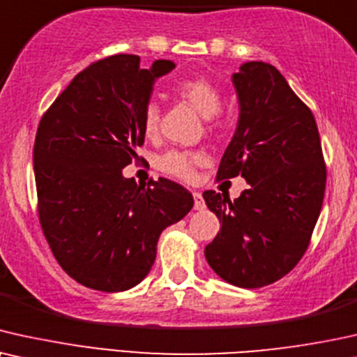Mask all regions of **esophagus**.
<instances>
[{"label":"esophagus","instance_id":"34e87169","mask_svg":"<svg viewBox=\"0 0 357 357\" xmlns=\"http://www.w3.org/2000/svg\"><path fill=\"white\" fill-rule=\"evenodd\" d=\"M192 196H194V208H196V211H204V208H206V202H204L202 194L192 192Z\"/></svg>","mask_w":357,"mask_h":357}]
</instances>
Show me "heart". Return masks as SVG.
Listing matches in <instances>:
<instances>
[{"label": "heart", "instance_id": "1", "mask_svg": "<svg viewBox=\"0 0 357 357\" xmlns=\"http://www.w3.org/2000/svg\"><path fill=\"white\" fill-rule=\"evenodd\" d=\"M173 91L179 98L192 104L208 122L213 121L222 109V94L211 79L204 76H192L178 82L173 86ZM144 132L146 137H155L160 126V109L156 104H149L144 112ZM204 156L197 151L188 150H171L158 160L160 169L165 173L178 176V178L189 179L194 173V166L202 163Z\"/></svg>", "mask_w": 357, "mask_h": 357}]
</instances>
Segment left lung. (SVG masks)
<instances>
[{
	"instance_id": "8db88e82",
	"label": "left lung",
	"mask_w": 357,
	"mask_h": 357,
	"mask_svg": "<svg viewBox=\"0 0 357 357\" xmlns=\"http://www.w3.org/2000/svg\"><path fill=\"white\" fill-rule=\"evenodd\" d=\"M238 122L218 166V179L250 184L234 202L202 194L220 230L204 250L218 278L243 289L284 278L305 253L325 196L326 169L310 109L278 68L245 61L231 75Z\"/></svg>"
}]
</instances>
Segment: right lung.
<instances>
[{"label":"right lung","instance_id":"right-lung-1","mask_svg":"<svg viewBox=\"0 0 357 357\" xmlns=\"http://www.w3.org/2000/svg\"><path fill=\"white\" fill-rule=\"evenodd\" d=\"M169 60L142 68L112 55L71 79L39 123L34 174L42 230L70 278L123 292L149 275L166 227L188 215L192 194L160 178L139 186L122 169L144 145V112Z\"/></svg>","mask_w":357,"mask_h":357}]
</instances>
